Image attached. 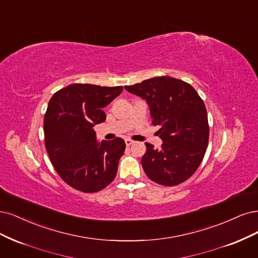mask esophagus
Wrapping results in <instances>:
<instances>
[{"label":"esophagus","instance_id":"esophagus-1","mask_svg":"<svg viewBox=\"0 0 258 258\" xmlns=\"http://www.w3.org/2000/svg\"><path fill=\"white\" fill-rule=\"evenodd\" d=\"M125 144H126V146H127V147H130L131 145L134 144V141L131 140V139H125Z\"/></svg>","mask_w":258,"mask_h":258}]
</instances>
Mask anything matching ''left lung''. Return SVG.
Instances as JSON below:
<instances>
[{"label": "left lung", "mask_w": 258, "mask_h": 258, "mask_svg": "<svg viewBox=\"0 0 258 258\" xmlns=\"http://www.w3.org/2000/svg\"><path fill=\"white\" fill-rule=\"evenodd\" d=\"M127 92L147 102L161 149L146 143L141 164L147 176L161 185L173 186L187 180L201 165L209 140L204 101L186 82L172 77H154L125 86Z\"/></svg>", "instance_id": "obj_1"}]
</instances>
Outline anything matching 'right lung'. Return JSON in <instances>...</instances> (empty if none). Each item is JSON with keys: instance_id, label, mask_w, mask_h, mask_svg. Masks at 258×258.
<instances>
[{"instance_id": "right-lung-1", "label": "right lung", "mask_w": 258, "mask_h": 258, "mask_svg": "<svg viewBox=\"0 0 258 258\" xmlns=\"http://www.w3.org/2000/svg\"><path fill=\"white\" fill-rule=\"evenodd\" d=\"M123 87L74 84L57 91L44 118L45 146L57 174L85 193L103 189L113 181L125 143L120 137L98 143L94 126L106 120L103 108Z\"/></svg>"}]
</instances>
